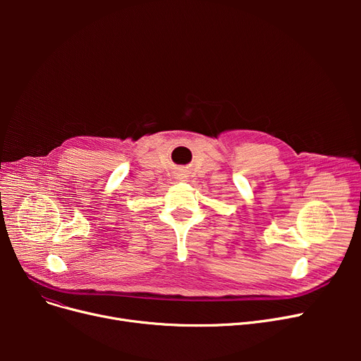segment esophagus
Listing matches in <instances>:
<instances>
[{"instance_id": "1", "label": "esophagus", "mask_w": 361, "mask_h": 361, "mask_svg": "<svg viewBox=\"0 0 361 361\" xmlns=\"http://www.w3.org/2000/svg\"><path fill=\"white\" fill-rule=\"evenodd\" d=\"M183 176H184V174H180V177H178V178H181V180H183V178H184Z\"/></svg>"}]
</instances>
